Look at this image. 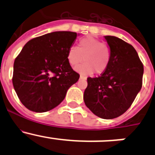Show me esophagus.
Masks as SVG:
<instances>
[{"instance_id":"1","label":"esophagus","mask_w":155,"mask_h":155,"mask_svg":"<svg viewBox=\"0 0 155 155\" xmlns=\"http://www.w3.org/2000/svg\"><path fill=\"white\" fill-rule=\"evenodd\" d=\"M80 79H86V77H85V76H82V75H80Z\"/></svg>"}]
</instances>
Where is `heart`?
<instances>
[{
  "label": "heart",
  "instance_id": "b5f03b06",
  "mask_svg": "<svg viewBox=\"0 0 155 155\" xmlns=\"http://www.w3.org/2000/svg\"><path fill=\"white\" fill-rule=\"evenodd\" d=\"M67 58L69 64L73 68L77 67L82 60L85 61V64L76 69L82 74L90 75L93 72L101 74L107 70L109 64L111 49L101 40L93 37H86L79 40L78 48H69Z\"/></svg>",
  "mask_w": 155,
  "mask_h": 155
}]
</instances>
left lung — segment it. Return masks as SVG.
<instances>
[{
    "instance_id": "obj_1",
    "label": "left lung",
    "mask_w": 155,
    "mask_h": 155,
    "mask_svg": "<svg viewBox=\"0 0 155 155\" xmlns=\"http://www.w3.org/2000/svg\"><path fill=\"white\" fill-rule=\"evenodd\" d=\"M105 39L111 49L110 62L101 76L87 78L83 98L94 115L112 119L129 109L141 90L144 68L133 46L113 36Z\"/></svg>"
}]
</instances>
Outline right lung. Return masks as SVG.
Returning <instances> with one entry per match:
<instances>
[{
    "instance_id": "right-lung-1",
    "label": "right lung",
    "mask_w": 155,
    "mask_h": 155,
    "mask_svg": "<svg viewBox=\"0 0 155 155\" xmlns=\"http://www.w3.org/2000/svg\"><path fill=\"white\" fill-rule=\"evenodd\" d=\"M77 37L71 31H55L35 37L15 58L12 84L21 104L29 110L44 112L58 106L79 79L67 54Z\"/></svg>"
}]
</instances>
